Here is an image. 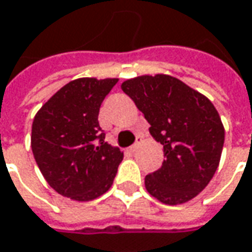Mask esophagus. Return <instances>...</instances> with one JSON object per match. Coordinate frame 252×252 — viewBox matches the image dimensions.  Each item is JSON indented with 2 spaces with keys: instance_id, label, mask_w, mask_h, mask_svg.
I'll return each mask as SVG.
<instances>
[{
  "instance_id": "obj_1",
  "label": "esophagus",
  "mask_w": 252,
  "mask_h": 252,
  "mask_svg": "<svg viewBox=\"0 0 252 252\" xmlns=\"http://www.w3.org/2000/svg\"><path fill=\"white\" fill-rule=\"evenodd\" d=\"M140 143H142V136H136V142H135V143H133L132 146L129 148V150H131V152H135L136 149L139 148Z\"/></svg>"
}]
</instances>
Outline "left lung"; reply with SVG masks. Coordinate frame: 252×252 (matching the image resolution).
<instances>
[{"label":"left lung","mask_w":252,"mask_h":252,"mask_svg":"<svg viewBox=\"0 0 252 252\" xmlns=\"http://www.w3.org/2000/svg\"><path fill=\"white\" fill-rule=\"evenodd\" d=\"M121 90L150 124L149 131L164 149L161 168L145 178L146 190L164 204L196 197L220 165L225 129L211 100L175 77L140 76Z\"/></svg>","instance_id":"left-lung-1"}]
</instances>
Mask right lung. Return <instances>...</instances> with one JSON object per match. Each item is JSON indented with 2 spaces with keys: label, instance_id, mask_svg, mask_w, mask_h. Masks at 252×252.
Returning <instances> with one entry per match:
<instances>
[{
  "label": "right lung",
  "instance_id": "obj_1",
  "mask_svg": "<svg viewBox=\"0 0 252 252\" xmlns=\"http://www.w3.org/2000/svg\"><path fill=\"white\" fill-rule=\"evenodd\" d=\"M117 78H77L37 112L32 149L48 185L64 197L90 201L110 189L123 152L104 142L99 109Z\"/></svg>",
  "mask_w": 252,
  "mask_h": 252
}]
</instances>
